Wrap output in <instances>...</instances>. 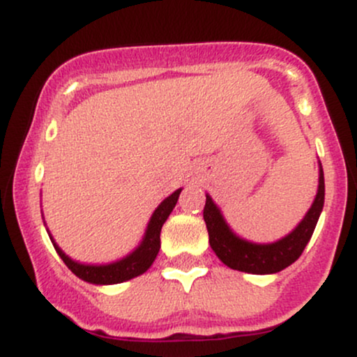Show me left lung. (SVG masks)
<instances>
[{
  "mask_svg": "<svg viewBox=\"0 0 357 357\" xmlns=\"http://www.w3.org/2000/svg\"><path fill=\"white\" fill-rule=\"evenodd\" d=\"M324 195H326L324 171L322 166H319L317 195H315L312 206L307 211L304 220L297 225L296 230L290 231L282 240L265 245L252 243V241L236 236L225 221L220 208L213 203L210 195H206L203 218L206 223L208 235H210L213 252L227 267L240 270V272L255 273V275L280 272V270L292 265L302 255L305 245L309 243L319 216H321Z\"/></svg>",
  "mask_w": 357,
  "mask_h": 357,
  "instance_id": "8db88e82",
  "label": "left lung"
}]
</instances>
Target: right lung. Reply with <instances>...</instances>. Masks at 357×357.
<instances>
[{"label":"right lung","mask_w":357,"mask_h":357,"mask_svg":"<svg viewBox=\"0 0 357 357\" xmlns=\"http://www.w3.org/2000/svg\"><path fill=\"white\" fill-rule=\"evenodd\" d=\"M179 192L181 190H176L173 195L167 196V198L155 208V211L151 216L149 225H147V230L144 238H142L141 245L134 250L132 253L122 258V260L114 261V264L107 265H85L79 264V261L72 260L70 257L65 255L61 252L59 245L53 241L50 236L53 247H55L56 253H59L63 264L75 273L77 277L82 280L90 282V284L97 285H110V284H121V282L130 280V278L141 275L147 268L153 265V261L158 257L159 248H161V228L167 220V216L171 215L173 208L176 206L179 198Z\"/></svg>","instance_id":"obj_1"}]
</instances>
